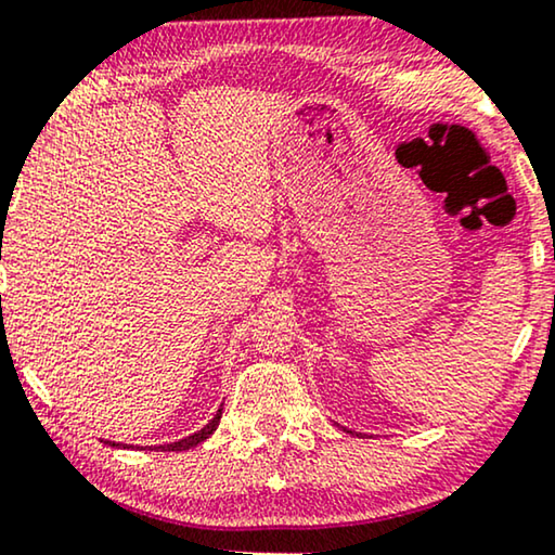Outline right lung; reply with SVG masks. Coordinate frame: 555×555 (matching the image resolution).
Instances as JSON below:
<instances>
[{"label": "right lung", "instance_id": "add662e5", "mask_svg": "<svg viewBox=\"0 0 555 555\" xmlns=\"http://www.w3.org/2000/svg\"><path fill=\"white\" fill-rule=\"evenodd\" d=\"M219 420H222V409L215 414V420H211L209 424H204V427L199 431H194V435H189L184 439H179V442H171V444H158L154 447V450L158 452H181V450H192V447H196L199 442H204V439L215 435V429L219 427ZM111 447H118L116 442H108Z\"/></svg>", "mask_w": 555, "mask_h": 555}]
</instances>
